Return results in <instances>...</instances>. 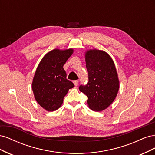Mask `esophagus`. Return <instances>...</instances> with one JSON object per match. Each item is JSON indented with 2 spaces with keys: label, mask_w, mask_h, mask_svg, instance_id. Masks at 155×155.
Here are the masks:
<instances>
[{
  "label": "esophagus",
  "mask_w": 155,
  "mask_h": 155,
  "mask_svg": "<svg viewBox=\"0 0 155 155\" xmlns=\"http://www.w3.org/2000/svg\"><path fill=\"white\" fill-rule=\"evenodd\" d=\"M73 83H74V85L76 86V87H77V86L78 85V84H79V81H78V80H75V81H73Z\"/></svg>",
  "instance_id": "obj_1"
}]
</instances>
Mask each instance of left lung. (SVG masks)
Returning <instances> with one entry per match:
<instances>
[{
	"label": "left lung",
	"mask_w": 155,
	"mask_h": 155,
	"mask_svg": "<svg viewBox=\"0 0 155 155\" xmlns=\"http://www.w3.org/2000/svg\"><path fill=\"white\" fill-rule=\"evenodd\" d=\"M85 61L88 81L79 89L88 97L91 109L101 111L113 102L119 90L115 65L109 54L98 50L88 51Z\"/></svg>",
	"instance_id": "1"
}]
</instances>
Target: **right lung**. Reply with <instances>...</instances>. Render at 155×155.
<instances>
[{
  "mask_svg": "<svg viewBox=\"0 0 155 155\" xmlns=\"http://www.w3.org/2000/svg\"><path fill=\"white\" fill-rule=\"evenodd\" d=\"M72 53V49L53 50L44 56L36 70L32 90L37 103L46 110L59 109L69 89L74 87L63 68Z\"/></svg>",
  "mask_w": 155,
  "mask_h": 155,
  "instance_id": "1",
  "label": "right lung"
}]
</instances>
